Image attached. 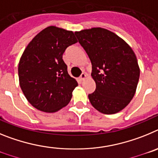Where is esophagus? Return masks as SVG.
<instances>
[{"label":"esophagus","instance_id":"34e87169","mask_svg":"<svg viewBox=\"0 0 158 158\" xmlns=\"http://www.w3.org/2000/svg\"><path fill=\"white\" fill-rule=\"evenodd\" d=\"M85 78H86V74L85 73H82L81 75V77H80V80L84 81L85 79Z\"/></svg>","mask_w":158,"mask_h":158}]
</instances>
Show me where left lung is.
<instances>
[{"mask_svg": "<svg viewBox=\"0 0 158 158\" xmlns=\"http://www.w3.org/2000/svg\"><path fill=\"white\" fill-rule=\"evenodd\" d=\"M74 34L92 62L96 90L89 94V101L104 114L120 111L135 96L140 75L133 50L115 33L101 27Z\"/></svg>", "mask_w": 158, "mask_h": 158, "instance_id": "8db88e82", "label": "left lung"}]
</instances>
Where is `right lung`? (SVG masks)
<instances>
[{"label": "right lung", "instance_id": "right-lung-1", "mask_svg": "<svg viewBox=\"0 0 158 158\" xmlns=\"http://www.w3.org/2000/svg\"><path fill=\"white\" fill-rule=\"evenodd\" d=\"M77 43L73 32L50 26L29 43L19 60V85L36 109L55 112L66 106L77 82L62 59L65 49Z\"/></svg>", "mask_w": 158, "mask_h": 158}]
</instances>
